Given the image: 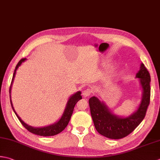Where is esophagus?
<instances>
[{
    "label": "esophagus",
    "instance_id": "34e87169",
    "mask_svg": "<svg viewBox=\"0 0 160 160\" xmlns=\"http://www.w3.org/2000/svg\"><path fill=\"white\" fill-rule=\"evenodd\" d=\"M93 93V91L92 89H90L89 88H87L86 89H84L82 92V95L84 97H87L90 96L92 93Z\"/></svg>",
    "mask_w": 160,
    "mask_h": 160
}]
</instances>
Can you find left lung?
I'll list each match as a JSON object with an SVG mask.
<instances>
[{
    "instance_id": "left-lung-1",
    "label": "left lung",
    "mask_w": 160,
    "mask_h": 160,
    "mask_svg": "<svg viewBox=\"0 0 160 160\" xmlns=\"http://www.w3.org/2000/svg\"><path fill=\"white\" fill-rule=\"evenodd\" d=\"M136 77L139 78L143 89L142 99L139 108L128 117H119L109 111L104 102L93 96L89 100L91 115L93 124L99 134L109 139H118L128 136L144 118L151 98V76L143 64Z\"/></svg>"
}]
</instances>
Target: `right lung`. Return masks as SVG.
Masks as SVG:
<instances>
[{
	"instance_id": "add662e5",
	"label": "right lung",
	"mask_w": 160,
	"mask_h": 160,
	"mask_svg": "<svg viewBox=\"0 0 160 160\" xmlns=\"http://www.w3.org/2000/svg\"><path fill=\"white\" fill-rule=\"evenodd\" d=\"M26 58L21 59V60L18 62V64H17V66H16L14 73L13 74V78H12V80L11 85H10V87H9V93H11L12 84V82H13L14 78V76H15L16 71H17L18 67L21 64L22 62H24L25 60H26ZM9 97H11V96H9ZM80 99H82V96H81V92H78L75 93V94H73V96H71L70 97V98L68 99L67 106H66L65 110L64 112L63 115L62 116L60 119H59L57 122V123H55L52 124V125H51V126H46V127H43V128H33L32 126H28V125H27L26 123H24V122L21 119V118L18 117L17 114L16 113V112L14 111L13 105H12L11 98H10V102H11L12 108V109H13L15 114L17 115V117L18 118V120L20 121L21 124L23 125L24 128H26V129L28 131H29V132H30L31 133L37 134V135L48 137V136L56 135V134L60 133L62 131H63L65 129V128L67 126L68 122H69V121H70V118L71 117L72 114H73L75 105H76L77 102L78 101H80Z\"/></svg>"
}]
</instances>
